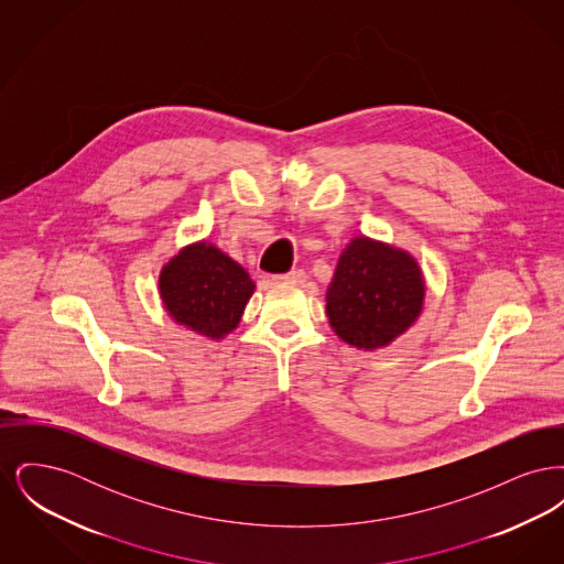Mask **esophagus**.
I'll return each mask as SVG.
<instances>
[{"label":"esophagus","instance_id":"1","mask_svg":"<svg viewBox=\"0 0 564 564\" xmlns=\"http://www.w3.org/2000/svg\"><path fill=\"white\" fill-rule=\"evenodd\" d=\"M274 279L276 281H290V283H302L306 279V272L302 269H294L292 272H285V274H276Z\"/></svg>","mask_w":564,"mask_h":564}]
</instances>
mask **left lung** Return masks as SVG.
<instances>
[{
    "instance_id": "left-lung-1",
    "label": "left lung",
    "mask_w": 564,
    "mask_h": 564,
    "mask_svg": "<svg viewBox=\"0 0 564 564\" xmlns=\"http://www.w3.org/2000/svg\"><path fill=\"white\" fill-rule=\"evenodd\" d=\"M325 300L329 325L345 343L378 349L416 322L425 281L410 253L359 237L343 251Z\"/></svg>"
}]
</instances>
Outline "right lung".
Segmentation results:
<instances>
[{"instance_id":"right-lung-1","label":"right lung","mask_w":564,"mask_h":564,"mask_svg":"<svg viewBox=\"0 0 564 564\" xmlns=\"http://www.w3.org/2000/svg\"><path fill=\"white\" fill-rule=\"evenodd\" d=\"M159 285L175 322L215 340L239 325L256 290L241 264L207 242L189 245L164 264Z\"/></svg>"}]
</instances>
